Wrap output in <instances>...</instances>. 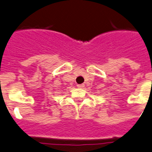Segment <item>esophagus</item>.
I'll return each mask as SVG.
<instances>
[{"mask_svg":"<svg viewBox=\"0 0 152 152\" xmlns=\"http://www.w3.org/2000/svg\"><path fill=\"white\" fill-rule=\"evenodd\" d=\"M77 87L79 88H81L85 87V85H83V84H81V85H77Z\"/></svg>","mask_w":152,"mask_h":152,"instance_id":"obj_1","label":"esophagus"}]
</instances>
